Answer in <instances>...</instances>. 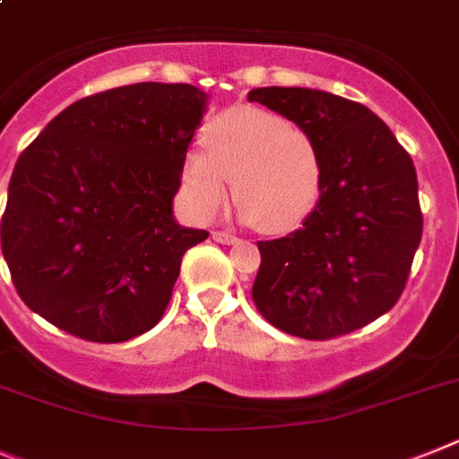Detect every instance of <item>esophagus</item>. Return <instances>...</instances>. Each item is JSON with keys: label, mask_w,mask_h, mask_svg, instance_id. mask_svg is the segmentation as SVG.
Returning <instances> with one entry per match:
<instances>
[{"label": "esophagus", "mask_w": 459, "mask_h": 459, "mask_svg": "<svg viewBox=\"0 0 459 459\" xmlns=\"http://www.w3.org/2000/svg\"><path fill=\"white\" fill-rule=\"evenodd\" d=\"M212 240L221 242V245H235L238 238L233 233H229V230H212Z\"/></svg>", "instance_id": "34e87169"}]
</instances>
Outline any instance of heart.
<instances>
[{"mask_svg": "<svg viewBox=\"0 0 459 459\" xmlns=\"http://www.w3.org/2000/svg\"><path fill=\"white\" fill-rule=\"evenodd\" d=\"M205 152L182 159V194L207 219L226 201L233 180L238 214L265 233H290L314 212L324 189V154L307 131L270 110H224L203 131Z\"/></svg>", "mask_w": 459, "mask_h": 459, "instance_id": "obj_1", "label": "heart"}]
</instances>
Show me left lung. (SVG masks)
<instances>
[{"mask_svg":"<svg viewBox=\"0 0 459 459\" xmlns=\"http://www.w3.org/2000/svg\"><path fill=\"white\" fill-rule=\"evenodd\" d=\"M247 99L296 122L324 154V189L302 229L258 242L254 305L302 340L372 324L400 300L420 245L411 157L368 106L330 91L258 87Z\"/></svg>","mask_w":459,"mask_h":459,"instance_id":"left-lung-1","label":"left lung"}]
</instances>
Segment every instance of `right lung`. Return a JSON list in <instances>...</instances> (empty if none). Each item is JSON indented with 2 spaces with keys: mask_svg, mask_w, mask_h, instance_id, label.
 <instances>
[{
  "mask_svg": "<svg viewBox=\"0 0 459 459\" xmlns=\"http://www.w3.org/2000/svg\"><path fill=\"white\" fill-rule=\"evenodd\" d=\"M185 82H135L64 108L18 157L2 254L31 312L115 344L161 321L186 249L173 217L182 159L205 113Z\"/></svg>",
  "mask_w": 459,
  "mask_h": 459,
  "instance_id": "obj_1",
  "label": "right lung"
}]
</instances>
